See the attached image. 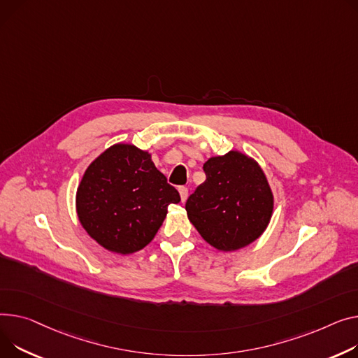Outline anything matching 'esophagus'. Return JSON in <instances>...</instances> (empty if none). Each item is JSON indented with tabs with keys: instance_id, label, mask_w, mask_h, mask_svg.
<instances>
[{
	"instance_id": "1",
	"label": "esophagus",
	"mask_w": 358,
	"mask_h": 358,
	"mask_svg": "<svg viewBox=\"0 0 358 358\" xmlns=\"http://www.w3.org/2000/svg\"><path fill=\"white\" fill-rule=\"evenodd\" d=\"M178 193H180V197H181V201L184 203L188 197V188L187 187H180L178 188Z\"/></svg>"
}]
</instances>
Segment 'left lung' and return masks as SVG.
Returning <instances> with one entry per match:
<instances>
[{
    "label": "left lung",
    "mask_w": 358,
    "mask_h": 358,
    "mask_svg": "<svg viewBox=\"0 0 358 358\" xmlns=\"http://www.w3.org/2000/svg\"><path fill=\"white\" fill-rule=\"evenodd\" d=\"M206 181L185 203L187 216L203 239L223 252L242 249L265 231L273 211V194L259 164L230 151L208 158Z\"/></svg>",
    "instance_id": "1"
}]
</instances>
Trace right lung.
I'll return each instance as SVG.
<instances>
[{
    "label": "right lung",
    "instance_id": "1",
    "mask_svg": "<svg viewBox=\"0 0 358 358\" xmlns=\"http://www.w3.org/2000/svg\"><path fill=\"white\" fill-rule=\"evenodd\" d=\"M180 203L177 189L157 170L151 154L115 144L94 159L76 193L78 217L102 248L129 255L157 234L166 207Z\"/></svg>",
    "mask_w": 358,
    "mask_h": 358
}]
</instances>
